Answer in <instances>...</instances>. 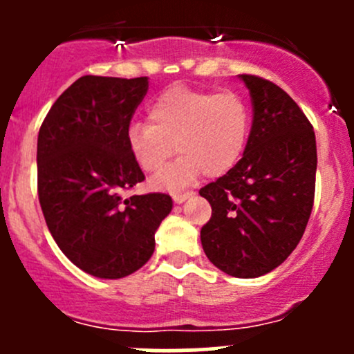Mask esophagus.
Instances as JSON below:
<instances>
[{
	"instance_id": "obj_1",
	"label": "esophagus",
	"mask_w": 354,
	"mask_h": 354,
	"mask_svg": "<svg viewBox=\"0 0 354 354\" xmlns=\"http://www.w3.org/2000/svg\"><path fill=\"white\" fill-rule=\"evenodd\" d=\"M190 197H192L190 192H187V194H173V200H174V203H183L185 200L190 198Z\"/></svg>"
}]
</instances>
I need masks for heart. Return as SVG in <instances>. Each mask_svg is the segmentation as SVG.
I'll list each match as a JSON object with an SVG mask.
<instances>
[{
	"instance_id": "1",
	"label": "heart",
	"mask_w": 354,
	"mask_h": 354,
	"mask_svg": "<svg viewBox=\"0 0 354 354\" xmlns=\"http://www.w3.org/2000/svg\"><path fill=\"white\" fill-rule=\"evenodd\" d=\"M250 108L236 92H210L174 85L149 106V123H133L127 145L145 173H156L176 149L178 160L152 178L159 190H180L207 176H223L243 156Z\"/></svg>"
}]
</instances>
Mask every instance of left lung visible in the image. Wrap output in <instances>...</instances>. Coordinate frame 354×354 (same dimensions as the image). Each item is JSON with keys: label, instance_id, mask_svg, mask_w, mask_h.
<instances>
[{"label": "left lung", "instance_id": "obj_1", "mask_svg": "<svg viewBox=\"0 0 354 354\" xmlns=\"http://www.w3.org/2000/svg\"><path fill=\"white\" fill-rule=\"evenodd\" d=\"M253 121L243 157L205 185L212 216L200 231L207 259L233 277L279 267L301 240L315 197L317 144L299 106L266 78L240 75Z\"/></svg>", "mask_w": 354, "mask_h": 354}]
</instances>
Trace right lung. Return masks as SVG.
<instances>
[{
	"label": "right lung",
	"mask_w": 354,
	"mask_h": 354,
	"mask_svg": "<svg viewBox=\"0 0 354 354\" xmlns=\"http://www.w3.org/2000/svg\"><path fill=\"white\" fill-rule=\"evenodd\" d=\"M149 78L85 75L49 109L37 137V194L63 253L101 279L130 276L147 263L154 234L173 209L166 194L131 195L145 180L127 145Z\"/></svg>",
	"instance_id": "obj_1"
}]
</instances>
